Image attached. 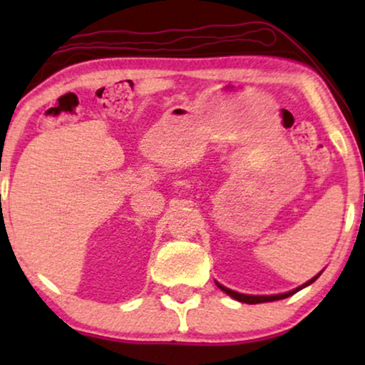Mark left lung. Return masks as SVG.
Returning <instances> with one entry per match:
<instances>
[{"instance_id": "8db88e82", "label": "left lung", "mask_w": 365, "mask_h": 365, "mask_svg": "<svg viewBox=\"0 0 365 365\" xmlns=\"http://www.w3.org/2000/svg\"><path fill=\"white\" fill-rule=\"evenodd\" d=\"M321 276V272L317 274V276H314L311 281H307L306 284H302V286H299L297 289H294V291H289V292H284V294H274V296H249V294H241V292H236L232 291V289H227L224 287L222 284H217V287L221 289V291H224L227 294V296H231L232 299H236V301L239 302H246V304H261V302H272V301H281V299H286L289 296H292V294H296L297 291H301V289H304L306 286H309V284H312L316 279Z\"/></svg>"}]
</instances>
